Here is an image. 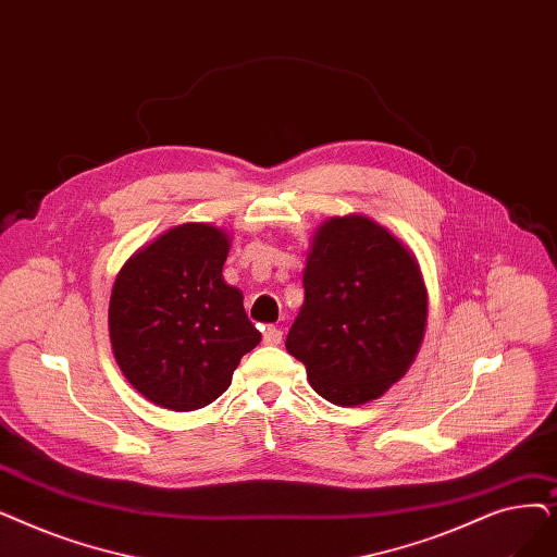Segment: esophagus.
Returning a JSON list of instances; mask_svg holds the SVG:
<instances>
[{
	"mask_svg": "<svg viewBox=\"0 0 557 557\" xmlns=\"http://www.w3.org/2000/svg\"><path fill=\"white\" fill-rule=\"evenodd\" d=\"M263 344L265 346L282 344V330L280 327H263Z\"/></svg>",
	"mask_w": 557,
	"mask_h": 557,
	"instance_id": "obj_1",
	"label": "esophagus"
}]
</instances>
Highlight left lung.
I'll return each mask as SVG.
<instances>
[{
  "mask_svg": "<svg viewBox=\"0 0 557 557\" xmlns=\"http://www.w3.org/2000/svg\"><path fill=\"white\" fill-rule=\"evenodd\" d=\"M305 302L286 336L313 392L355 407L398 382L421 348L428 292L417 255L369 215L327 219L311 238Z\"/></svg>",
  "mask_w": 557,
  "mask_h": 557,
  "instance_id": "1",
  "label": "left lung"
}]
</instances>
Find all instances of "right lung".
Wrapping results in <instances>:
<instances>
[{"mask_svg": "<svg viewBox=\"0 0 557 557\" xmlns=\"http://www.w3.org/2000/svg\"><path fill=\"white\" fill-rule=\"evenodd\" d=\"M232 238L184 223L138 248L120 269L109 302V338L120 371L150 403L193 412L232 382L261 332L223 265Z\"/></svg>", "mask_w": 557, "mask_h": 557, "instance_id": "right-lung-1", "label": "right lung"}]
</instances>
